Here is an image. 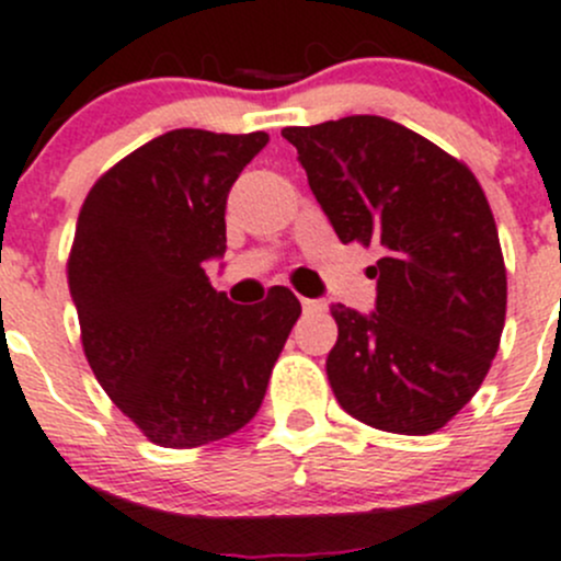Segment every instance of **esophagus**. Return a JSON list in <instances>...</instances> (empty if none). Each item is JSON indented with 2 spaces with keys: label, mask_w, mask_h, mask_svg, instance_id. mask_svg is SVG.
<instances>
[{
  "label": "esophagus",
  "mask_w": 561,
  "mask_h": 561,
  "mask_svg": "<svg viewBox=\"0 0 561 561\" xmlns=\"http://www.w3.org/2000/svg\"><path fill=\"white\" fill-rule=\"evenodd\" d=\"M301 307H305L307 312H318V310H323V301H318V298H301Z\"/></svg>",
  "instance_id": "obj_1"
}]
</instances>
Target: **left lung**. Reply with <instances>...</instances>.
Masks as SVG:
<instances>
[{"label":"left lung","mask_w":561,"mask_h":561,"mask_svg":"<svg viewBox=\"0 0 561 561\" xmlns=\"http://www.w3.org/2000/svg\"><path fill=\"white\" fill-rule=\"evenodd\" d=\"M282 135L337 238L381 251L368 268L376 310L332 307L334 399L381 432H437L473 399L504 332V254L479 180L381 115Z\"/></svg>","instance_id":"1"}]
</instances>
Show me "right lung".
Masks as SVG:
<instances>
[{
	"label": "right lung",
	"instance_id": "obj_1",
	"mask_svg": "<svg viewBox=\"0 0 561 561\" xmlns=\"http://www.w3.org/2000/svg\"><path fill=\"white\" fill-rule=\"evenodd\" d=\"M265 144V133L171 129L99 176L77 218L68 290L88 365L162 448L243 428L301 316L287 287L240 307L204 274L227 251L229 191Z\"/></svg>",
	"mask_w": 561,
	"mask_h": 561
}]
</instances>
